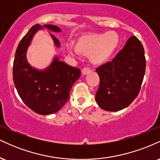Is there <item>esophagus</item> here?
Wrapping results in <instances>:
<instances>
[{
    "label": "esophagus",
    "mask_w": 160,
    "mask_h": 160,
    "mask_svg": "<svg viewBox=\"0 0 160 160\" xmlns=\"http://www.w3.org/2000/svg\"><path fill=\"white\" fill-rule=\"evenodd\" d=\"M89 72H90V69H89V68H84L82 70V75L87 74L88 73H89Z\"/></svg>",
    "instance_id": "34e87169"
}]
</instances>
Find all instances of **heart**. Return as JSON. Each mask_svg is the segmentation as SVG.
<instances>
[{
  "label": "heart",
  "instance_id": "b5f03b06",
  "mask_svg": "<svg viewBox=\"0 0 160 160\" xmlns=\"http://www.w3.org/2000/svg\"><path fill=\"white\" fill-rule=\"evenodd\" d=\"M120 42L118 34L115 32L92 33L80 37L75 43V49L79 53L88 55L89 62L100 65L108 61L117 49ZM69 54L74 56V51L68 48Z\"/></svg>",
  "mask_w": 160,
  "mask_h": 160
}]
</instances>
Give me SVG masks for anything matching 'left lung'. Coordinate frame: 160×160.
I'll return each instance as SVG.
<instances>
[{
    "instance_id": "8db88e82",
    "label": "left lung",
    "mask_w": 160,
    "mask_h": 160,
    "mask_svg": "<svg viewBox=\"0 0 160 160\" xmlns=\"http://www.w3.org/2000/svg\"><path fill=\"white\" fill-rule=\"evenodd\" d=\"M145 68L144 47L136 37L132 36L112 62L96 69L100 84L95 101L99 107L108 111L128 107L138 95Z\"/></svg>"
}]
</instances>
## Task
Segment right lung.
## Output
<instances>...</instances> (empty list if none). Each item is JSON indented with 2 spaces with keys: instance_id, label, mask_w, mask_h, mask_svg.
I'll return each instance as SVG.
<instances>
[{
  "instance_id": "add662e5",
  "label": "right lung",
  "mask_w": 160,
  "mask_h": 160,
  "mask_svg": "<svg viewBox=\"0 0 160 160\" xmlns=\"http://www.w3.org/2000/svg\"><path fill=\"white\" fill-rule=\"evenodd\" d=\"M46 28L54 32L61 28L56 25H34L19 42L16 51L12 68V78L18 94L33 111L40 115L58 112L68 101L70 91L80 76V69L71 67L55 56L49 67L44 70L33 68L28 62L26 53L34 34ZM54 44L60 47L58 40L52 34Z\"/></svg>"
}]
</instances>
